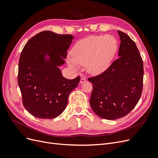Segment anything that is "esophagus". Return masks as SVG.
<instances>
[{
	"label": "esophagus",
	"mask_w": 158,
	"mask_h": 158,
	"mask_svg": "<svg viewBox=\"0 0 158 158\" xmlns=\"http://www.w3.org/2000/svg\"><path fill=\"white\" fill-rule=\"evenodd\" d=\"M85 81H86V79H85V77H82V78H81V79H80V82L81 84H82V83L85 82Z\"/></svg>",
	"instance_id": "1"
}]
</instances>
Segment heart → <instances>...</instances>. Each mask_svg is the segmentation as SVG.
<instances>
[{"label": "heart", "instance_id": "1", "mask_svg": "<svg viewBox=\"0 0 158 158\" xmlns=\"http://www.w3.org/2000/svg\"><path fill=\"white\" fill-rule=\"evenodd\" d=\"M117 49V42L111 35L89 36L78 41L72 50L73 57L67 62L72 67L86 66L89 73L97 74L106 70Z\"/></svg>", "mask_w": 158, "mask_h": 158}]
</instances>
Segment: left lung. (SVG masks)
Returning <instances> with one entry per match:
<instances>
[{
    "mask_svg": "<svg viewBox=\"0 0 158 158\" xmlns=\"http://www.w3.org/2000/svg\"><path fill=\"white\" fill-rule=\"evenodd\" d=\"M118 57L99 75L88 78L93 84L89 103L94 113L107 120L126 116L135 107L143 89V60L136 44L118 30Z\"/></svg>",
    "mask_w": 158,
    "mask_h": 158,
    "instance_id": "1",
    "label": "left lung"
}]
</instances>
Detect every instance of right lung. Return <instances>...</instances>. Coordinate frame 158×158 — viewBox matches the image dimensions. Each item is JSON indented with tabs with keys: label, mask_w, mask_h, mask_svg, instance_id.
I'll use <instances>...</instances> for the list:
<instances>
[{
	"label": "right lung",
	"mask_w": 158,
	"mask_h": 158,
	"mask_svg": "<svg viewBox=\"0 0 158 158\" xmlns=\"http://www.w3.org/2000/svg\"><path fill=\"white\" fill-rule=\"evenodd\" d=\"M73 35L44 31L32 37L19 59L18 83L27 111L40 118L59 116L68 103L70 92L78 86L80 76L73 80L62 75L58 66L65 63ZM51 59L45 61L44 56Z\"/></svg>",
	"instance_id": "right-lung-1"
}]
</instances>
